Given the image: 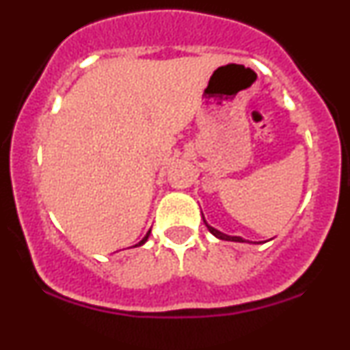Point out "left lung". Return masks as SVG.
<instances>
[{
  "label": "left lung",
  "mask_w": 350,
  "mask_h": 350,
  "mask_svg": "<svg viewBox=\"0 0 350 350\" xmlns=\"http://www.w3.org/2000/svg\"><path fill=\"white\" fill-rule=\"evenodd\" d=\"M204 222H206V220H204ZM206 227L208 228V232H211L212 235H215L217 239H220V240H228V242H245V240L242 239V237H232V235H226V234H222V232L215 230L214 227L207 226V224H206Z\"/></svg>",
  "instance_id": "1"
}]
</instances>
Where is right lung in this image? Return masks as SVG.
Wrapping results in <instances>:
<instances>
[{
  "instance_id": "right-lung-1",
  "label": "right lung",
  "mask_w": 350,
  "mask_h": 350,
  "mask_svg": "<svg viewBox=\"0 0 350 350\" xmlns=\"http://www.w3.org/2000/svg\"><path fill=\"white\" fill-rule=\"evenodd\" d=\"M150 232H151V230H150ZM150 232H148V234H146V237H144V239L142 240V242H139V243H136V245H135V247H139V245H143L144 242H146V240H148V237H150Z\"/></svg>"
}]
</instances>
